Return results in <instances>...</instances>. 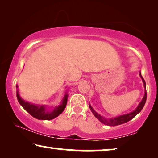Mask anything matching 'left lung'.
I'll return each mask as SVG.
<instances>
[{"instance_id": "left-lung-1", "label": "left lung", "mask_w": 158, "mask_h": 158, "mask_svg": "<svg viewBox=\"0 0 158 158\" xmlns=\"http://www.w3.org/2000/svg\"><path fill=\"white\" fill-rule=\"evenodd\" d=\"M139 75L140 77H141L142 80V82H143L144 84V95L143 98L141 101V102L139 103V105L137 106V107L133 111L130 112V113L124 114V115H120L118 116H116V117L114 118H104L103 116H101L100 114H98L97 112L95 111V110L93 109V107L89 104V107L90 109L91 110L92 113L94 114V115L96 116V117L98 118V119L100 121L101 123H103V124L108 125V126H117V125H120L122 124H124V123L128 122L129 121H130L131 119H132L134 117H135L139 113L140 111H142V109H143L144 104H145L146 100H147V91H146V83L143 77H142V75H141V72H139Z\"/></svg>"}]
</instances>
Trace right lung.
Returning a JSON list of instances; mask_svg holds the SVG:
<instances>
[{
  "label": "right lung",
  "mask_w": 158,
  "mask_h": 158,
  "mask_svg": "<svg viewBox=\"0 0 158 158\" xmlns=\"http://www.w3.org/2000/svg\"><path fill=\"white\" fill-rule=\"evenodd\" d=\"M16 88H18L17 85ZM16 96L20 105L33 117L40 120H51L61 114L65 109L68 94L66 92L61 101V103L57 106H55L52 111H49L48 107L46 105H36L34 103L28 102V101H25L19 95V90H16Z\"/></svg>",
  "instance_id": "add662e5"
}]
</instances>
